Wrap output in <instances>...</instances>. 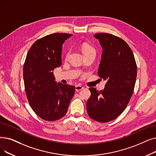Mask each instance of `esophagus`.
<instances>
[{"label": "esophagus", "mask_w": 156, "mask_h": 156, "mask_svg": "<svg viewBox=\"0 0 156 156\" xmlns=\"http://www.w3.org/2000/svg\"><path fill=\"white\" fill-rule=\"evenodd\" d=\"M83 87H82V85H76L75 86V90H76V91H80V90H82V89H83Z\"/></svg>", "instance_id": "esophagus-1"}]
</instances>
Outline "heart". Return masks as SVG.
Returning a JSON list of instances; mask_svg holds the SVG:
<instances>
[{
  "label": "heart",
  "instance_id": "obj_1",
  "mask_svg": "<svg viewBox=\"0 0 156 156\" xmlns=\"http://www.w3.org/2000/svg\"><path fill=\"white\" fill-rule=\"evenodd\" d=\"M81 50H82L85 57L89 55H96V50L94 47L87 43H83L81 45ZM67 55H68V53H67L66 57H67Z\"/></svg>",
  "mask_w": 156,
  "mask_h": 156
}]
</instances>
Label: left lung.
Segmentation results:
<instances>
[{"label": "left lung", "instance_id": "obj_1", "mask_svg": "<svg viewBox=\"0 0 156 156\" xmlns=\"http://www.w3.org/2000/svg\"><path fill=\"white\" fill-rule=\"evenodd\" d=\"M103 52L98 73L106 80L105 89L98 91L90 87L87 102L89 117L99 122L117 118L130 101L137 76V66L130 47L121 38L107 33H98Z\"/></svg>", "mask_w": 156, "mask_h": 156}]
</instances>
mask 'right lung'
<instances>
[{
    "label": "right lung",
    "mask_w": 156,
    "mask_h": 156,
    "mask_svg": "<svg viewBox=\"0 0 156 156\" xmlns=\"http://www.w3.org/2000/svg\"><path fill=\"white\" fill-rule=\"evenodd\" d=\"M70 34L55 33L30 47L23 66L25 89L33 111L43 120L54 121L67 113L75 88L57 83L53 71L62 64V49Z\"/></svg>",
    "instance_id": "right-lung-1"
}]
</instances>
